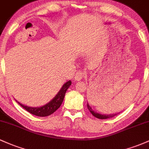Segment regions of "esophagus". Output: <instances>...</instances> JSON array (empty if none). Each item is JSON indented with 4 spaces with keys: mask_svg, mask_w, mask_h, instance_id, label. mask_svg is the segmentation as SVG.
Returning <instances> with one entry per match:
<instances>
[{
    "mask_svg": "<svg viewBox=\"0 0 149 149\" xmlns=\"http://www.w3.org/2000/svg\"><path fill=\"white\" fill-rule=\"evenodd\" d=\"M83 76H84V73L82 71H78V72H76L74 78L76 81H81L83 78Z\"/></svg>",
    "mask_w": 149,
    "mask_h": 149,
    "instance_id": "1",
    "label": "esophagus"
}]
</instances>
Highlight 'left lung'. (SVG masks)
I'll list each match as a JSON object with an SVG mask.
<instances>
[{
  "mask_svg": "<svg viewBox=\"0 0 149 149\" xmlns=\"http://www.w3.org/2000/svg\"><path fill=\"white\" fill-rule=\"evenodd\" d=\"M87 107H88V109H89L90 112H91V114H92L94 117H95L96 118L102 119V120H105V119L110 118V117H113L114 116H115V114H102L97 113V112H95L94 110H93V109L91 108V107L89 105V104L88 103V102H87Z\"/></svg>",
  "mask_w": 149,
  "mask_h": 149,
  "instance_id": "8db88e82",
  "label": "left lung"
}]
</instances>
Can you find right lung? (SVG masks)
I'll return each instance as SVG.
<instances>
[{"label":"right lung","mask_w":149,"mask_h":149,"mask_svg":"<svg viewBox=\"0 0 149 149\" xmlns=\"http://www.w3.org/2000/svg\"><path fill=\"white\" fill-rule=\"evenodd\" d=\"M71 85V81H68L65 84L63 85L62 88H61L58 93H57L56 95L54 97L49 103L46 104L45 105L42 106L40 107H31L28 106H24V104H20L18 102V104L20 106H22L24 109L29 112V113L34 114V115L38 116V117H47V116L53 114L56 109L59 108L61 104L63 102V98H64L65 94L69 86Z\"/></svg>","instance_id":"add662e5"}]
</instances>
